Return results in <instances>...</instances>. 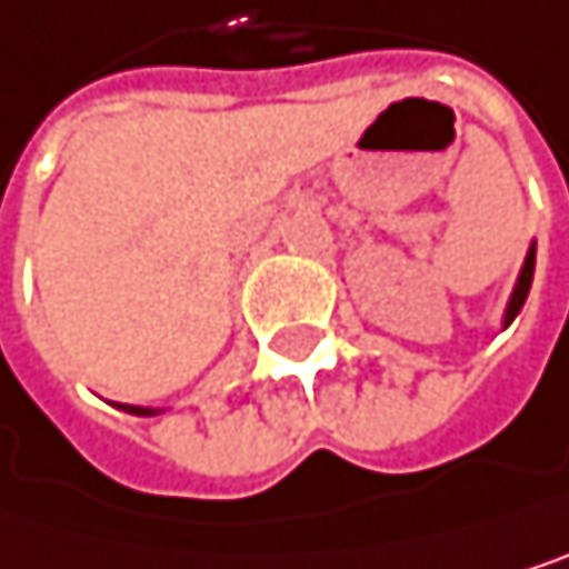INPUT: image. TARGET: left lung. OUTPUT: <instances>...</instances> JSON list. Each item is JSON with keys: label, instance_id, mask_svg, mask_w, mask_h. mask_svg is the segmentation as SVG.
<instances>
[{"label": "left lung", "instance_id": "obj_1", "mask_svg": "<svg viewBox=\"0 0 569 569\" xmlns=\"http://www.w3.org/2000/svg\"><path fill=\"white\" fill-rule=\"evenodd\" d=\"M532 268H536V250L529 247V258H526V264H522V274H519V281H516V291H512V298H509V308H506V326L519 316V308H522V301H526V295H529V284H532Z\"/></svg>", "mask_w": 569, "mask_h": 569}]
</instances>
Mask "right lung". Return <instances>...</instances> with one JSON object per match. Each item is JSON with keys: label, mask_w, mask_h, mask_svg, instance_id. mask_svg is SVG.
<instances>
[{"label": "right lung", "mask_w": 569, "mask_h": 569, "mask_svg": "<svg viewBox=\"0 0 569 569\" xmlns=\"http://www.w3.org/2000/svg\"><path fill=\"white\" fill-rule=\"evenodd\" d=\"M121 410H128V413H138V417H149V413H156V410H146V407H128V403H121Z\"/></svg>", "instance_id": "right-lung-1"}]
</instances>
